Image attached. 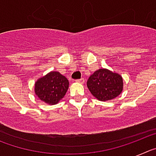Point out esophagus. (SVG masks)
I'll return each instance as SVG.
<instances>
[{"mask_svg": "<svg viewBox=\"0 0 156 156\" xmlns=\"http://www.w3.org/2000/svg\"><path fill=\"white\" fill-rule=\"evenodd\" d=\"M76 82L80 83H84V78H81V79L76 80Z\"/></svg>", "mask_w": 156, "mask_h": 156, "instance_id": "esophagus-1", "label": "esophagus"}]
</instances>
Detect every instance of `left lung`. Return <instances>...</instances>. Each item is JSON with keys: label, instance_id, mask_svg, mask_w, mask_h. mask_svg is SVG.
I'll list each match as a JSON object with an SVG mask.
<instances>
[{"label": "left lung", "instance_id": "obj_1", "mask_svg": "<svg viewBox=\"0 0 156 156\" xmlns=\"http://www.w3.org/2000/svg\"><path fill=\"white\" fill-rule=\"evenodd\" d=\"M87 85L90 93L100 101H108L116 98L122 90V78L105 69L94 72L88 79Z\"/></svg>", "mask_w": 156, "mask_h": 156}]
</instances>
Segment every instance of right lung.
Wrapping results in <instances>:
<instances>
[{
	"label": "right lung",
	"mask_w": 156,
	"mask_h": 156,
	"mask_svg": "<svg viewBox=\"0 0 156 156\" xmlns=\"http://www.w3.org/2000/svg\"><path fill=\"white\" fill-rule=\"evenodd\" d=\"M69 88V80L58 72H51L35 83V93L41 100L55 105L65 96Z\"/></svg>",
	"instance_id": "right-lung-1"
}]
</instances>
